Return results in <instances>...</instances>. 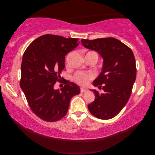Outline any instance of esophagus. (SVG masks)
Here are the masks:
<instances>
[{
  "mask_svg": "<svg viewBox=\"0 0 155 155\" xmlns=\"http://www.w3.org/2000/svg\"><path fill=\"white\" fill-rule=\"evenodd\" d=\"M87 89H84V88L80 89V92H81L82 93L85 92H87Z\"/></svg>",
  "mask_w": 155,
  "mask_h": 155,
  "instance_id": "1",
  "label": "esophagus"
}]
</instances>
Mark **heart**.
<instances>
[{
  "label": "heart",
  "mask_w": 155,
  "mask_h": 155,
  "mask_svg": "<svg viewBox=\"0 0 155 155\" xmlns=\"http://www.w3.org/2000/svg\"><path fill=\"white\" fill-rule=\"evenodd\" d=\"M95 77V74L93 72H82L78 71L74 75L73 79L80 85L86 86L89 81Z\"/></svg>",
  "instance_id": "b5f03b06"
}]
</instances>
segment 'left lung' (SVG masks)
Here are the masks:
<instances>
[{
	"label": "left lung",
	"instance_id": "1",
	"mask_svg": "<svg viewBox=\"0 0 155 155\" xmlns=\"http://www.w3.org/2000/svg\"><path fill=\"white\" fill-rule=\"evenodd\" d=\"M81 42L85 48L99 53L104 60L102 71L93 82L95 87H102L104 92L92 90L95 99L88 105V109L95 117L110 119L121 111L130 97L136 78L134 54L115 38L82 39Z\"/></svg>",
	"mask_w": 155,
	"mask_h": 155
}]
</instances>
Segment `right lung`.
<instances>
[{
	"mask_svg": "<svg viewBox=\"0 0 155 155\" xmlns=\"http://www.w3.org/2000/svg\"><path fill=\"white\" fill-rule=\"evenodd\" d=\"M77 38L45 35L29 44L23 54L20 87L34 113L54 122L66 115L72 97L79 94L77 84L66 81L61 90L54 84L65 68V56L79 45Z\"/></svg>",
	"mask_w": 155,
	"mask_h": 155,
	"instance_id": "1",
	"label": "right lung"
}]
</instances>
